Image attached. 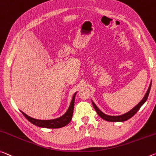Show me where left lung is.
Returning <instances> with one entry per match:
<instances>
[{
    "label": "left lung",
    "instance_id": "obj_1",
    "mask_svg": "<svg viewBox=\"0 0 156 156\" xmlns=\"http://www.w3.org/2000/svg\"><path fill=\"white\" fill-rule=\"evenodd\" d=\"M151 83L150 84V86L149 89H148L147 92L146 93V94L144 96V97L143 98V99L140 101V102L138 103V104L135 106V108H133V109L129 111V112L124 114L123 115H120V116H110V115H107L104 114L103 112H101V111L98 109L97 106L95 105V103L91 101V103H92V105L94 108L95 110L96 111V112L100 117L104 119L105 121H108V122H124V121H126L128 119H129L130 118H131L133 116H134L138 110H140V108L142 107V105L144 104V103L146 102V101L147 100L148 96H149V92H150V90H151Z\"/></svg>",
    "mask_w": 156,
    "mask_h": 156
}]
</instances>
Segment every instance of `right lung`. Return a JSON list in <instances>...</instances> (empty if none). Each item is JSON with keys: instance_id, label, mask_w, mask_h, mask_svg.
<instances>
[{"instance_id": "add662e5", "label": "right lung", "mask_w": 156, "mask_h": 156, "mask_svg": "<svg viewBox=\"0 0 156 156\" xmlns=\"http://www.w3.org/2000/svg\"><path fill=\"white\" fill-rule=\"evenodd\" d=\"M76 93L73 95L72 101H71V105L69 106L68 110L61 117L52 120H39L36 119L32 118L27 115L24 112H21L23 116L28 119L30 122H31L33 124L39 127L47 128H59L65 126L68 123L71 122L72 119L73 112V108H74V101H75V96Z\"/></svg>"}]
</instances>
